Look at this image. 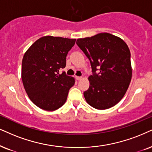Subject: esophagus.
Masks as SVG:
<instances>
[{"instance_id":"34e87169","label":"esophagus","mask_w":152,"mask_h":152,"mask_svg":"<svg viewBox=\"0 0 152 152\" xmlns=\"http://www.w3.org/2000/svg\"><path fill=\"white\" fill-rule=\"evenodd\" d=\"M75 78L77 80H80L82 79V77H79V76H75Z\"/></svg>"}]
</instances>
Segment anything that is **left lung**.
<instances>
[{
    "instance_id": "obj_1",
    "label": "left lung",
    "mask_w": 152,
    "mask_h": 152,
    "mask_svg": "<svg viewBox=\"0 0 152 152\" xmlns=\"http://www.w3.org/2000/svg\"><path fill=\"white\" fill-rule=\"evenodd\" d=\"M76 44L89 58L92 71L90 85L84 92L86 101L96 109L113 107L124 96L132 78L128 45L109 33L78 39Z\"/></svg>"
}]
</instances>
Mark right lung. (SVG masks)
Returning <instances> with one entry per match:
<instances>
[{
	"mask_svg": "<svg viewBox=\"0 0 152 152\" xmlns=\"http://www.w3.org/2000/svg\"><path fill=\"white\" fill-rule=\"evenodd\" d=\"M76 39L46 36L36 41L24 53L22 80L30 100L45 110H57L66 102L73 77L59 70Z\"/></svg>",
	"mask_w": 152,
	"mask_h": 152,
	"instance_id": "1",
	"label": "right lung"
}]
</instances>
